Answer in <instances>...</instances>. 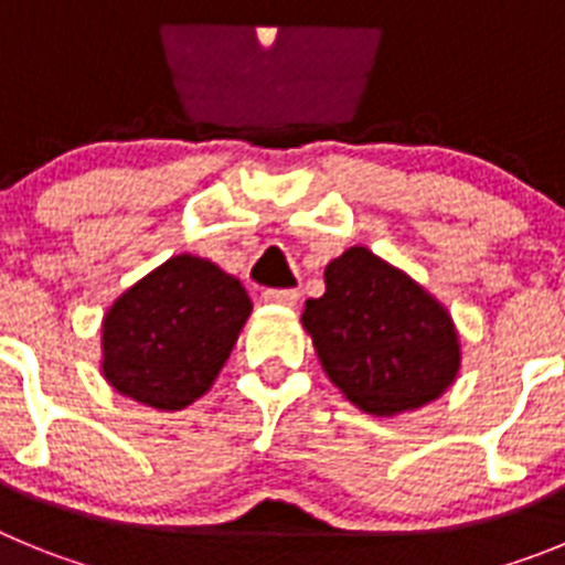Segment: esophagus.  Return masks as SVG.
Returning a JSON list of instances; mask_svg holds the SVG:
<instances>
[{
  "mask_svg": "<svg viewBox=\"0 0 565 565\" xmlns=\"http://www.w3.org/2000/svg\"><path fill=\"white\" fill-rule=\"evenodd\" d=\"M263 299H266V302H274V306H297L299 291L297 288H268V291L263 294Z\"/></svg>",
  "mask_w": 565,
  "mask_h": 565,
  "instance_id": "34e87169",
  "label": "esophagus"
}]
</instances>
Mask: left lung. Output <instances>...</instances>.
I'll return each mask as SVG.
<instances>
[{
  "label": "left lung",
  "instance_id": "1",
  "mask_svg": "<svg viewBox=\"0 0 565 565\" xmlns=\"http://www.w3.org/2000/svg\"><path fill=\"white\" fill-rule=\"evenodd\" d=\"M302 326L331 382L371 416L433 402L461 364L450 313L362 246L328 263L326 294L308 299Z\"/></svg>",
  "mask_w": 565,
  "mask_h": 565
}]
</instances>
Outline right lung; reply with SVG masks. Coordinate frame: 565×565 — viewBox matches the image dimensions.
<instances>
[{
    "instance_id": "obj_1",
    "label": "right lung",
    "mask_w": 565,
    "mask_h": 565,
    "mask_svg": "<svg viewBox=\"0 0 565 565\" xmlns=\"http://www.w3.org/2000/svg\"><path fill=\"white\" fill-rule=\"evenodd\" d=\"M252 299L239 279L181 254L135 282L104 317V376L158 411H181L212 387Z\"/></svg>"
}]
</instances>
